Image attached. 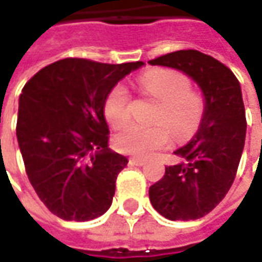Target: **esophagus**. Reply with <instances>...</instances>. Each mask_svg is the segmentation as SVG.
Wrapping results in <instances>:
<instances>
[{
	"instance_id": "obj_1",
	"label": "esophagus",
	"mask_w": 262,
	"mask_h": 262,
	"mask_svg": "<svg viewBox=\"0 0 262 262\" xmlns=\"http://www.w3.org/2000/svg\"><path fill=\"white\" fill-rule=\"evenodd\" d=\"M129 162H131V165H136V166H144L147 163V160L144 159H140V157H131L129 159Z\"/></svg>"
}]
</instances>
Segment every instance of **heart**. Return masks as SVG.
<instances>
[{
	"instance_id": "b5f03b06",
	"label": "heart",
	"mask_w": 262,
	"mask_h": 262,
	"mask_svg": "<svg viewBox=\"0 0 262 262\" xmlns=\"http://www.w3.org/2000/svg\"><path fill=\"white\" fill-rule=\"evenodd\" d=\"M138 87L143 95L157 102L153 125L129 124L116 133L115 147L128 155L147 157L172 141V128L179 137L194 134L204 114L201 96L189 90L188 77L173 70H153L140 77ZM129 92L124 84H116L105 100V116L114 126L129 121Z\"/></svg>"
}]
</instances>
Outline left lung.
<instances>
[{"mask_svg":"<svg viewBox=\"0 0 262 262\" xmlns=\"http://www.w3.org/2000/svg\"><path fill=\"white\" fill-rule=\"evenodd\" d=\"M175 68L200 87L204 114L195 136L175 150L182 157L150 186L148 196L159 214L169 220H195L208 214L233 184L245 146L247 118L242 90L225 64L200 51H176L148 61Z\"/></svg>","mask_w":262,"mask_h":262,"instance_id":"left-lung-1","label":"left lung"}]
</instances>
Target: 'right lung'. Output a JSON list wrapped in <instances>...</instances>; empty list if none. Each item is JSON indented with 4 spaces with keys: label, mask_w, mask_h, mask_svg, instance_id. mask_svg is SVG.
I'll list each match as a JSON object with an SVG mask.
<instances>
[{
    "label": "right lung",
    "mask_w": 262,
    "mask_h": 262,
    "mask_svg": "<svg viewBox=\"0 0 262 262\" xmlns=\"http://www.w3.org/2000/svg\"><path fill=\"white\" fill-rule=\"evenodd\" d=\"M144 62L66 58L42 68L18 99L17 141L26 173L51 213L89 222L105 214L128 159L107 147L105 100Z\"/></svg>",
    "instance_id": "1"
}]
</instances>
